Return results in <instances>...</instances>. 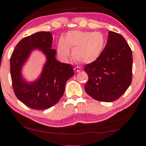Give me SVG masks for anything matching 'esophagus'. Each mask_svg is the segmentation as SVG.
Returning a JSON list of instances; mask_svg holds the SVG:
<instances>
[{"label":"esophagus","mask_w":146,"mask_h":146,"mask_svg":"<svg viewBox=\"0 0 146 146\" xmlns=\"http://www.w3.org/2000/svg\"><path fill=\"white\" fill-rule=\"evenodd\" d=\"M74 70H75V72H76V73H78V72L80 71L81 68H80V67H75Z\"/></svg>","instance_id":"1"}]
</instances>
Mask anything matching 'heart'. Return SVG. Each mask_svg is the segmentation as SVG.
I'll return each mask as SVG.
<instances>
[{
  "label": "heart",
  "instance_id": "obj_1",
  "mask_svg": "<svg viewBox=\"0 0 146 146\" xmlns=\"http://www.w3.org/2000/svg\"><path fill=\"white\" fill-rule=\"evenodd\" d=\"M105 37L101 33L73 30L60 38L57 45L59 54L64 58L70 57V48L78 62L90 64L99 57L105 47Z\"/></svg>",
  "mask_w": 146,
  "mask_h": 146
}]
</instances>
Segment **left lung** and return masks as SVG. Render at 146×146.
<instances>
[{"label":"left lung","mask_w":146,"mask_h":146,"mask_svg":"<svg viewBox=\"0 0 146 146\" xmlns=\"http://www.w3.org/2000/svg\"><path fill=\"white\" fill-rule=\"evenodd\" d=\"M84 71L89 77L86 94L98 101L119 98L132 82V53L125 38L109 32L105 49L96 60L84 66Z\"/></svg>","instance_id":"left-lung-1"}]
</instances>
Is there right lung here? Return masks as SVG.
Here are the masks:
<instances>
[{
  "mask_svg": "<svg viewBox=\"0 0 146 146\" xmlns=\"http://www.w3.org/2000/svg\"><path fill=\"white\" fill-rule=\"evenodd\" d=\"M52 44V33L39 32L21 40L11 56L14 94L24 105L34 110H47L57 104L63 96L67 80L74 76L71 65L57 60ZM35 49L44 54L46 62L38 79L28 82L22 76V68Z\"/></svg>",
  "mask_w": 146,
  "mask_h": 146,
  "instance_id": "right-lung-1",
  "label": "right lung"
}]
</instances>
